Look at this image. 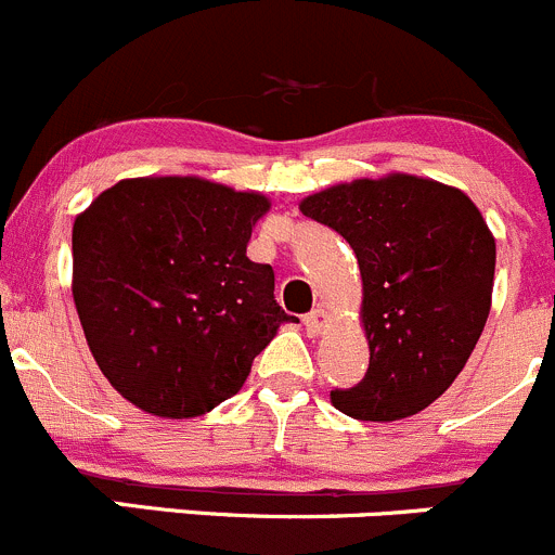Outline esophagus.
<instances>
[{"label":"esophagus","instance_id":"obj_1","mask_svg":"<svg viewBox=\"0 0 555 555\" xmlns=\"http://www.w3.org/2000/svg\"><path fill=\"white\" fill-rule=\"evenodd\" d=\"M327 322H331V317H327L325 309H314L311 314L304 317V325L309 336H320V333L327 327Z\"/></svg>","mask_w":555,"mask_h":555}]
</instances>
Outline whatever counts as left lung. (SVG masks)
I'll return each instance as SVG.
<instances>
[{"instance_id": "obj_1", "label": "left lung", "mask_w": 555, "mask_h": 555, "mask_svg": "<svg viewBox=\"0 0 555 555\" xmlns=\"http://www.w3.org/2000/svg\"><path fill=\"white\" fill-rule=\"evenodd\" d=\"M300 211L352 246L363 279L369 371L333 406L390 423L423 412L464 371L491 311L496 241L461 190L390 173L336 184Z\"/></svg>"}]
</instances>
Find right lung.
I'll list each match as a JSON object with an SVG mask.
<instances>
[{
    "label": "right lung",
    "instance_id": "obj_1",
    "mask_svg": "<svg viewBox=\"0 0 555 555\" xmlns=\"http://www.w3.org/2000/svg\"><path fill=\"white\" fill-rule=\"evenodd\" d=\"M266 195L197 176L124 179L73 224V298L102 374L138 409L197 417L244 387L284 314L246 244Z\"/></svg>",
    "mask_w": 555,
    "mask_h": 555
}]
</instances>
